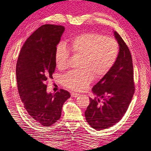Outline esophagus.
Instances as JSON below:
<instances>
[{
  "label": "esophagus",
  "mask_w": 151,
  "mask_h": 151,
  "mask_svg": "<svg viewBox=\"0 0 151 151\" xmlns=\"http://www.w3.org/2000/svg\"><path fill=\"white\" fill-rule=\"evenodd\" d=\"M70 95H71L72 97H78V96H80V94L76 93L71 92V93H70Z\"/></svg>",
  "instance_id": "esophagus-1"
}]
</instances>
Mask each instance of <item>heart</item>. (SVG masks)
<instances>
[{"label": "heart", "mask_w": 151, "mask_h": 151, "mask_svg": "<svg viewBox=\"0 0 151 151\" xmlns=\"http://www.w3.org/2000/svg\"><path fill=\"white\" fill-rule=\"evenodd\" d=\"M71 50L75 54L84 56L81 71L71 70L63 76L64 86L74 91H83L88 88L93 80V75L101 76L106 75L118 56L119 46L114 38L106 37L97 33L81 34L73 38ZM70 51L63 43L56 45L54 60L59 69H65L67 65Z\"/></svg>", "instance_id": "heart-1"}]
</instances>
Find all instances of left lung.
Instances as JSON below:
<instances>
[{"instance_id": "1", "label": "left lung", "mask_w": 151, "mask_h": 151, "mask_svg": "<svg viewBox=\"0 0 151 151\" xmlns=\"http://www.w3.org/2000/svg\"><path fill=\"white\" fill-rule=\"evenodd\" d=\"M114 34L119 47L116 62L93 87V93L97 97L89 98L90 102L84 113L88 124L97 130L111 127L121 119L135 91L129 49L116 31ZM99 98L103 99L101 104Z\"/></svg>"}]
</instances>
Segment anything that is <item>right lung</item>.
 <instances>
[{
  "instance_id": "add662e5",
  "label": "right lung",
  "mask_w": 151,
  "mask_h": 151,
  "mask_svg": "<svg viewBox=\"0 0 151 151\" xmlns=\"http://www.w3.org/2000/svg\"><path fill=\"white\" fill-rule=\"evenodd\" d=\"M64 30V27L54 24L37 28L21 48L16 65L19 94L24 108L45 127L59 119L64 102L70 97L64 89L47 93L45 84L55 70V49Z\"/></svg>"
}]
</instances>
